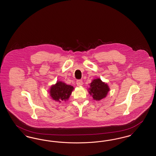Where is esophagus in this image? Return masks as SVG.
Instances as JSON below:
<instances>
[{"mask_svg": "<svg viewBox=\"0 0 156 156\" xmlns=\"http://www.w3.org/2000/svg\"><path fill=\"white\" fill-rule=\"evenodd\" d=\"M76 85L78 87H81L82 85H83V82L82 80H78L76 81Z\"/></svg>", "mask_w": 156, "mask_h": 156, "instance_id": "obj_1", "label": "esophagus"}]
</instances>
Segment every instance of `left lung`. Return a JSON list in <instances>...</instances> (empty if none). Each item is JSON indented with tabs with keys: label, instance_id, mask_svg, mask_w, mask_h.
I'll list each match as a JSON object with an SVG mask.
<instances>
[{
	"label": "left lung",
	"instance_id": "obj_1",
	"mask_svg": "<svg viewBox=\"0 0 156 156\" xmlns=\"http://www.w3.org/2000/svg\"><path fill=\"white\" fill-rule=\"evenodd\" d=\"M109 90V87L106 83L102 81L100 78H96L90 83L88 92L94 100L100 101L106 97Z\"/></svg>",
	"mask_w": 156,
	"mask_h": 156
}]
</instances>
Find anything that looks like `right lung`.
<instances>
[{
	"instance_id": "add662e5",
	"label": "right lung",
	"mask_w": 156,
	"mask_h": 156,
	"mask_svg": "<svg viewBox=\"0 0 156 156\" xmlns=\"http://www.w3.org/2000/svg\"><path fill=\"white\" fill-rule=\"evenodd\" d=\"M74 89V87L70 85H67L64 82L57 81L51 86L49 93L53 100L62 102L68 100Z\"/></svg>"
}]
</instances>
